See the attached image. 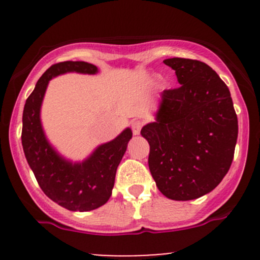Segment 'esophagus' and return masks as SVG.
<instances>
[{
    "mask_svg": "<svg viewBox=\"0 0 260 260\" xmlns=\"http://www.w3.org/2000/svg\"><path fill=\"white\" fill-rule=\"evenodd\" d=\"M143 127V122L142 121H133L132 122V131H133V134H136V136H138L140 133V129H142Z\"/></svg>",
    "mask_w": 260,
    "mask_h": 260,
    "instance_id": "esophagus-1",
    "label": "esophagus"
}]
</instances>
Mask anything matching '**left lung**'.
Returning <instances> with one entry per match:
<instances>
[{
  "mask_svg": "<svg viewBox=\"0 0 260 260\" xmlns=\"http://www.w3.org/2000/svg\"><path fill=\"white\" fill-rule=\"evenodd\" d=\"M180 86L164 90L156 122L140 134L150 145L149 170L164 196L192 201L211 192L234 160L237 115L228 85L207 63L168 58Z\"/></svg>",
  "mask_w": 260,
  "mask_h": 260,
  "instance_id": "1",
  "label": "left lung"
}]
</instances>
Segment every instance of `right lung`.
Returning a JSON list of instances; mask_svg holds the SVG:
<instances>
[{
    "label": "right lung",
    "instance_id": "add662e5",
    "mask_svg": "<svg viewBox=\"0 0 260 260\" xmlns=\"http://www.w3.org/2000/svg\"><path fill=\"white\" fill-rule=\"evenodd\" d=\"M67 72L95 74L98 67L83 61L59 62L40 77L25 101L22 145L26 161L45 194L68 210L89 211L104 205L111 197L116 170L126 153L132 131L124 129L117 138L100 145L80 164H72L59 156L44 134L40 107L49 80Z\"/></svg>",
    "mask_w": 260,
    "mask_h": 260
}]
</instances>
